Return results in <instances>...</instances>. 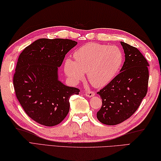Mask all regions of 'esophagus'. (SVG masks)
<instances>
[{
	"instance_id": "esophagus-1",
	"label": "esophagus",
	"mask_w": 161,
	"mask_h": 161,
	"mask_svg": "<svg viewBox=\"0 0 161 161\" xmlns=\"http://www.w3.org/2000/svg\"><path fill=\"white\" fill-rule=\"evenodd\" d=\"M86 96L88 97V98H91V97H93L95 96V93L93 91H86L85 93Z\"/></svg>"
}]
</instances>
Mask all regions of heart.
Instances as JSON below:
<instances>
[{
  "label": "heart",
  "mask_w": 161,
  "mask_h": 161,
  "mask_svg": "<svg viewBox=\"0 0 161 161\" xmlns=\"http://www.w3.org/2000/svg\"><path fill=\"white\" fill-rule=\"evenodd\" d=\"M74 60L66 59L65 73L73 83L85 78L88 73L90 83L96 88H103L115 78L122 67L123 55L116 46L88 43L73 54Z\"/></svg>",
  "instance_id": "obj_1"
}]
</instances>
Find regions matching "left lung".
<instances>
[{"label": "left lung", "mask_w": 161, "mask_h": 161, "mask_svg": "<svg viewBox=\"0 0 161 161\" xmlns=\"http://www.w3.org/2000/svg\"><path fill=\"white\" fill-rule=\"evenodd\" d=\"M125 62L120 73L98 92L102 106L97 118L105 125L119 124L136 111L146 96L148 83V63L138 48L120 41Z\"/></svg>", "instance_id": "8db88e82"}]
</instances>
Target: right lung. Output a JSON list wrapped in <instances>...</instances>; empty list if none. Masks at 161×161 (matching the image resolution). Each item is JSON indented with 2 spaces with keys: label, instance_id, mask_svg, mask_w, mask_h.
<instances>
[{
  "label": "right lung",
  "instance_id": "obj_1",
  "mask_svg": "<svg viewBox=\"0 0 161 161\" xmlns=\"http://www.w3.org/2000/svg\"><path fill=\"white\" fill-rule=\"evenodd\" d=\"M77 43L69 39L41 38L18 57L14 76L15 95L26 114L39 124H59L69 112L70 97L79 94L78 88L58 79V68Z\"/></svg>",
  "mask_w": 161,
  "mask_h": 161
}]
</instances>
